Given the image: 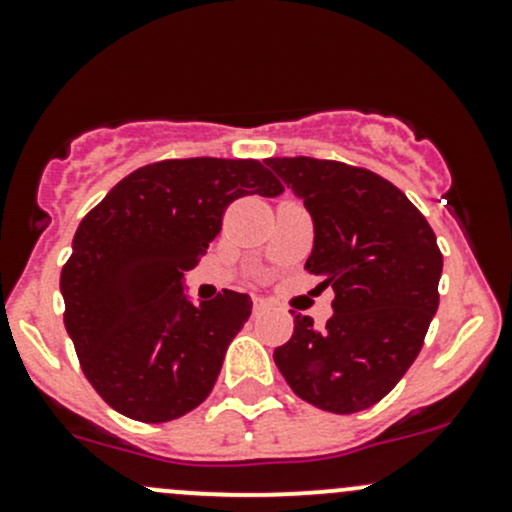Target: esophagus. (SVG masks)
<instances>
[{
    "label": "esophagus",
    "instance_id": "34e87169",
    "mask_svg": "<svg viewBox=\"0 0 512 512\" xmlns=\"http://www.w3.org/2000/svg\"><path fill=\"white\" fill-rule=\"evenodd\" d=\"M265 309H267V302H265V299H255V314L265 312Z\"/></svg>",
    "mask_w": 512,
    "mask_h": 512
}]
</instances>
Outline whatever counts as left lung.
<instances>
[{
  "label": "left lung",
  "mask_w": 512,
  "mask_h": 512,
  "mask_svg": "<svg viewBox=\"0 0 512 512\" xmlns=\"http://www.w3.org/2000/svg\"><path fill=\"white\" fill-rule=\"evenodd\" d=\"M314 225L304 270L334 289L324 329L292 314L275 364L307 404L354 414L384 399L421 352L438 309L443 255L431 225L371 170L317 158H267Z\"/></svg>",
  "instance_id": "8db88e82"
}]
</instances>
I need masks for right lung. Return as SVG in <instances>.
I'll use <instances>...</instances> for the list:
<instances>
[{"instance_id": "add662e5", "label": "right lung", "mask_w": 512, "mask_h": 512, "mask_svg": "<svg viewBox=\"0 0 512 512\" xmlns=\"http://www.w3.org/2000/svg\"><path fill=\"white\" fill-rule=\"evenodd\" d=\"M280 193L257 160H160L126 175L81 220L61 270L64 324L111 409L163 423L208 399L252 299L223 289L195 304L185 272L218 237L232 200Z\"/></svg>"}]
</instances>
